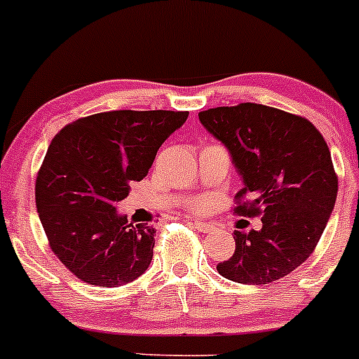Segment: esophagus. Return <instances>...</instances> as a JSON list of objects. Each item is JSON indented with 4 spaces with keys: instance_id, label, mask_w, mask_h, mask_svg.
Masks as SVG:
<instances>
[{
    "instance_id": "obj_1",
    "label": "esophagus",
    "mask_w": 359,
    "mask_h": 359,
    "mask_svg": "<svg viewBox=\"0 0 359 359\" xmlns=\"http://www.w3.org/2000/svg\"><path fill=\"white\" fill-rule=\"evenodd\" d=\"M187 224H189V226H193L194 229H198V231H203V233H208V231H212V228H214V226H212L210 222L193 221V219H191V221H187Z\"/></svg>"
}]
</instances>
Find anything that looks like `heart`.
Segmentation results:
<instances>
[{
  "label": "heart",
  "instance_id": "1",
  "mask_svg": "<svg viewBox=\"0 0 359 359\" xmlns=\"http://www.w3.org/2000/svg\"><path fill=\"white\" fill-rule=\"evenodd\" d=\"M191 210H194V212H198L201 208V201H194V203H191Z\"/></svg>",
  "mask_w": 359,
  "mask_h": 359
}]
</instances>
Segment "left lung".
Returning a JSON list of instances; mask_svg holds the SVG:
<instances>
[{
    "label": "left lung",
    "mask_w": 359,
    "mask_h": 359,
    "mask_svg": "<svg viewBox=\"0 0 359 359\" xmlns=\"http://www.w3.org/2000/svg\"><path fill=\"white\" fill-rule=\"evenodd\" d=\"M198 117L242 177L235 212L263 215L257 231L233 233L235 252L217 272L240 284L283 279L314 252L335 207L339 179L325 138L305 117L257 103ZM245 196L251 200L242 202Z\"/></svg>",
    "instance_id": "left-lung-1"
}]
</instances>
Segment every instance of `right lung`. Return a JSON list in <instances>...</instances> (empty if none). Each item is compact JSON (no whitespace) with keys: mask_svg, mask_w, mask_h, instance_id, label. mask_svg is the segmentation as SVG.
I'll use <instances>...</instances> for the list:
<instances>
[{"mask_svg":"<svg viewBox=\"0 0 359 359\" xmlns=\"http://www.w3.org/2000/svg\"><path fill=\"white\" fill-rule=\"evenodd\" d=\"M189 112L114 110L62 128L48 145L34 198L52 252L93 286L119 287L151 264L154 228L116 205L149 173L158 149Z\"/></svg>","mask_w":359,"mask_h":359,"instance_id":"add662e5","label":"right lung"}]
</instances>
